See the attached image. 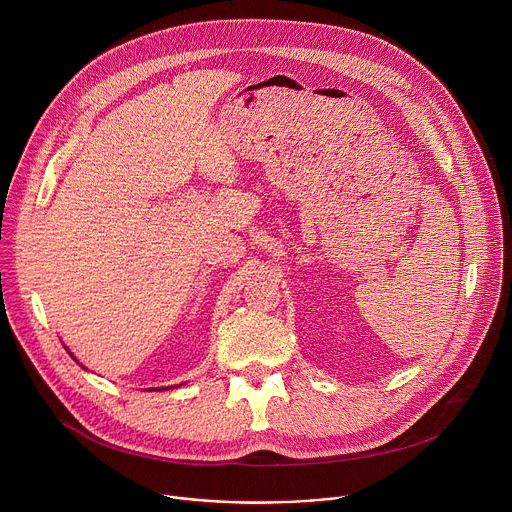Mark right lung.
I'll use <instances>...</instances> for the list:
<instances>
[{
	"instance_id": "1",
	"label": "right lung",
	"mask_w": 512,
	"mask_h": 512,
	"mask_svg": "<svg viewBox=\"0 0 512 512\" xmlns=\"http://www.w3.org/2000/svg\"><path fill=\"white\" fill-rule=\"evenodd\" d=\"M68 354L72 356V352H68ZM72 358H75V356H72ZM75 360H77V358H75ZM160 389H162V387H160ZM164 389H168V387H164ZM150 391H154V389H150ZM156 391H158V389H156Z\"/></svg>"
}]
</instances>
